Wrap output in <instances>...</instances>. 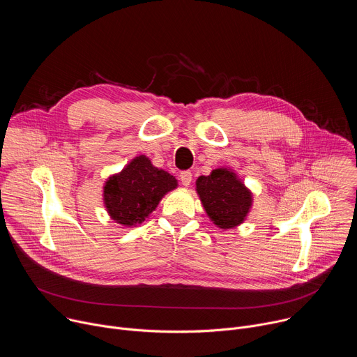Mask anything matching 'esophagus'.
Here are the masks:
<instances>
[{
	"instance_id": "esophagus-1",
	"label": "esophagus",
	"mask_w": 357,
	"mask_h": 357,
	"mask_svg": "<svg viewBox=\"0 0 357 357\" xmlns=\"http://www.w3.org/2000/svg\"><path fill=\"white\" fill-rule=\"evenodd\" d=\"M179 178H181L183 186H189L190 182H192V172L190 171H182Z\"/></svg>"
}]
</instances>
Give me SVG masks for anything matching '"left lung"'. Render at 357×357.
<instances>
[{
    "instance_id": "1",
    "label": "left lung",
    "mask_w": 357,
    "mask_h": 357,
    "mask_svg": "<svg viewBox=\"0 0 357 357\" xmlns=\"http://www.w3.org/2000/svg\"><path fill=\"white\" fill-rule=\"evenodd\" d=\"M196 190L208 216L220 229H233L243 223L250 211L251 192L227 168L199 176Z\"/></svg>"
}]
</instances>
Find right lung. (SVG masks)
I'll return each mask as SVG.
<instances>
[{
  "label": "right lung",
  "instance_id": "right-lung-1",
  "mask_svg": "<svg viewBox=\"0 0 357 357\" xmlns=\"http://www.w3.org/2000/svg\"><path fill=\"white\" fill-rule=\"evenodd\" d=\"M178 186L176 179L155 168L145 155L134 158L105 185V205L120 225L135 226L155 211L162 196Z\"/></svg>",
  "mask_w": 357,
  "mask_h": 357
}]
</instances>
